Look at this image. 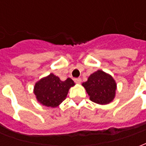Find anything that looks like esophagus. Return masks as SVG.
Here are the masks:
<instances>
[{
    "label": "esophagus",
    "mask_w": 146,
    "mask_h": 146,
    "mask_svg": "<svg viewBox=\"0 0 146 146\" xmlns=\"http://www.w3.org/2000/svg\"><path fill=\"white\" fill-rule=\"evenodd\" d=\"M74 81H75L76 84H80V83H81V79H80V78H75V79H74Z\"/></svg>",
    "instance_id": "1"
}]
</instances>
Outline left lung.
I'll list each match as a JSON object with an SVG mask.
<instances>
[{
  "mask_svg": "<svg viewBox=\"0 0 146 146\" xmlns=\"http://www.w3.org/2000/svg\"><path fill=\"white\" fill-rule=\"evenodd\" d=\"M90 100L100 105H106L115 98L116 84L110 74L98 70L91 74L88 80L83 83Z\"/></svg>",
  "mask_w": 146,
  "mask_h": 146,
  "instance_id": "1",
  "label": "left lung"
}]
</instances>
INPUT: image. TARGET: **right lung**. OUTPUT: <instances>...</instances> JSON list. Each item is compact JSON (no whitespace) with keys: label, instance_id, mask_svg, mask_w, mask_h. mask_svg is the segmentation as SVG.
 <instances>
[{"label":"right lung","instance_id":"add662e5","mask_svg":"<svg viewBox=\"0 0 146 146\" xmlns=\"http://www.w3.org/2000/svg\"><path fill=\"white\" fill-rule=\"evenodd\" d=\"M75 85L73 80L62 81L53 73L40 79L34 86L33 92L37 101L48 107H57L66 99L69 89Z\"/></svg>","mask_w":146,"mask_h":146}]
</instances>
